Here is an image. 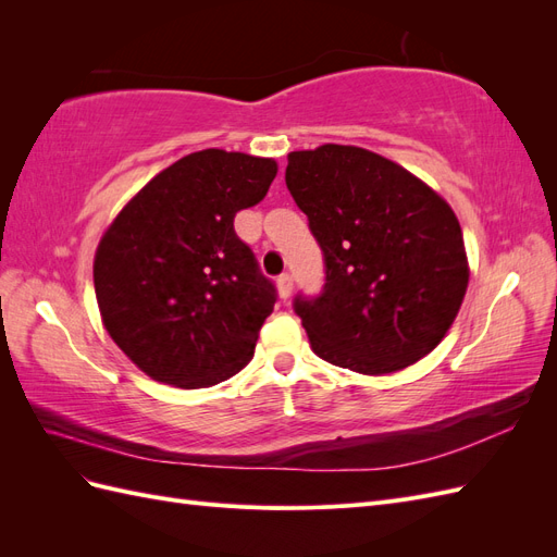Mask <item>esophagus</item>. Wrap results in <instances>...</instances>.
Returning a JSON list of instances; mask_svg holds the SVG:
<instances>
[{
	"label": "esophagus",
	"mask_w": 557,
	"mask_h": 557,
	"mask_svg": "<svg viewBox=\"0 0 557 557\" xmlns=\"http://www.w3.org/2000/svg\"><path fill=\"white\" fill-rule=\"evenodd\" d=\"M276 285H278V293H281L283 299H288V297L293 295V276H290L288 272L281 274V276L276 278Z\"/></svg>",
	"instance_id": "1"
}]
</instances>
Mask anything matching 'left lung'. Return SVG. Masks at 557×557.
Instances as JSON below:
<instances>
[{
	"label": "left lung",
	"mask_w": 557,
	"mask_h": 557,
	"mask_svg": "<svg viewBox=\"0 0 557 557\" xmlns=\"http://www.w3.org/2000/svg\"><path fill=\"white\" fill-rule=\"evenodd\" d=\"M285 185L325 262L320 295L293 301L315 356L369 376L425 358L467 293L453 209L397 162L358 146L295 150Z\"/></svg>",
	"instance_id": "1"
}]
</instances>
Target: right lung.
<instances>
[{
	"instance_id": "right-lung-1",
	"label": "right lung",
	"mask_w": 557,
	"mask_h": 557,
	"mask_svg": "<svg viewBox=\"0 0 557 557\" xmlns=\"http://www.w3.org/2000/svg\"><path fill=\"white\" fill-rule=\"evenodd\" d=\"M278 166L207 148L166 166L97 246L95 295L111 339L141 372L209 387L250 362L276 288L234 232Z\"/></svg>"
}]
</instances>
